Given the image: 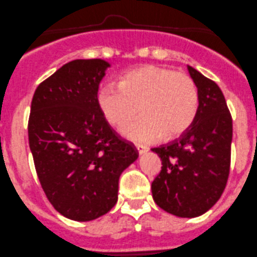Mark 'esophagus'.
Here are the masks:
<instances>
[{
	"mask_svg": "<svg viewBox=\"0 0 257 257\" xmlns=\"http://www.w3.org/2000/svg\"><path fill=\"white\" fill-rule=\"evenodd\" d=\"M136 150H138L139 154H144V153H146V151H148V149H146L145 146L138 145V146H136Z\"/></svg>",
	"mask_w": 257,
	"mask_h": 257,
	"instance_id": "esophagus-1",
	"label": "esophagus"
}]
</instances>
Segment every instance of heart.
<instances>
[{
  "instance_id": "heart-1",
  "label": "heart",
  "mask_w": 257,
  "mask_h": 257,
  "mask_svg": "<svg viewBox=\"0 0 257 257\" xmlns=\"http://www.w3.org/2000/svg\"><path fill=\"white\" fill-rule=\"evenodd\" d=\"M198 88L184 72L161 65H144L123 73L117 87L106 84L97 93L103 118L116 130L138 143L173 140L192 126L198 112Z\"/></svg>"
}]
</instances>
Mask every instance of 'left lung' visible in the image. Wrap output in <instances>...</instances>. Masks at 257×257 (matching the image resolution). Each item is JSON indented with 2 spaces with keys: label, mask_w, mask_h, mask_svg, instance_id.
I'll use <instances>...</instances> for the list:
<instances>
[{
  "label": "left lung",
  "mask_w": 257,
  "mask_h": 257,
  "mask_svg": "<svg viewBox=\"0 0 257 257\" xmlns=\"http://www.w3.org/2000/svg\"><path fill=\"white\" fill-rule=\"evenodd\" d=\"M199 96L197 116L180 138L151 150L161 170L151 183L155 203L178 217L200 216L221 198L231 167L232 116L221 88L188 67Z\"/></svg>",
  "instance_id": "obj_1"
}]
</instances>
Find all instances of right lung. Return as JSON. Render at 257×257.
<instances>
[{"label": "right lung", "mask_w": 257, "mask_h": 257, "mask_svg": "<svg viewBox=\"0 0 257 257\" xmlns=\"http://www.w3.org/2000/svg\"><path fill=\"white\" fill-rule=\"evenodd\" d=\"M108 67L102 59L67 63L38 85L31 101L29 145L39 182L51 206L74 221L113 208L119 175L139 156L97 106Z\"/></svg>", "instance_id": "right-lung-1"}]
</instances>
